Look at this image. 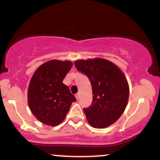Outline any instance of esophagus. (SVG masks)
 Masks as SVG:
<instances>
[{"label":"esophagus","mask_w":160,"mask_h":160,"mask_svg":"<svg viewBox=\"0 0 160 160\" xmlns=\"http://www.w3.org/2000/svg\"><path fill=\"white\" fill-rule=\"evenodd\" d=\"M75 97H76L77 100H79V99H80V93H78V94L75 95Z\"/></svg>","instance_id":"esophagus-1"}]
</instances>
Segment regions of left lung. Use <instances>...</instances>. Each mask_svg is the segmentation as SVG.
<instances>
[{
  "label": "left lung",
  "instance_id": "8db88e82",
  "mask_svg": "<svg viewBox=\"0 0 160 160\" xmlns=\"http://www.w3.org/2000/svg\"><path fill=\"white\" fill-rule=\"evenodd\" d=\"M78 71L88 77L92 103L83 109L92 127L107 128L118 120L128 104L129 86L126 76L114 63L102 58L74 62Z\"/></svg>",
  "mask_w": 160,
  "mask_h": 160
}]
</instances>
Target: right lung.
Returning a JSON list of instances; mask_svg holds the SVG:
<instances>
[{
	"label": "right lung",
	"mask_w": 160,
	"mask_h": 160,
	"mask_svg": "<svg viewBox=\"0 0 160 160\" xmlns=\"http://www.w3.org/2000/svg\"><path fill=\"white\" fill-rule=\"evenodd\" d=\"M72 66L68 60L52 59L40 65L33 74L28 89V104L42 123L59 125L76 101L68 86L62 82Z\"/></svg>",
	"instance_id": "obj_1"
}]
</instances>
